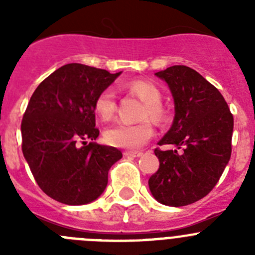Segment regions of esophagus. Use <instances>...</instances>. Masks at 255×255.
Masks as SVG:
<instances>
[{
    "label": "esophagus",
    "mask_w": 255,
    "mask_h": 255,
    "mask_svg": "<svg viewBox=\"0 0 255 255\" xmlns=\"http://www.w3.org/2000/svg\"><path fill=\"white\" fill-rule=\"evenodd\" d=\"M141 154H143L141 152H132V150H126V152H124V155H126V157H134V158L140 157Z\"/></svg>",
    "instance_id": "34e87169"
}]
</instances>
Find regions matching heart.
Instances as JSON below:
<instances>
[{"label":"heart","mask_w":255,"mask_h":255,"mask_svg":"<svg viewBox=\"0 0 255 255\" xmlns=\"http://www.w3.org/2000/svg\"><path fill=\"white\" fill-rule=\"evenodd\" d=\"M126 89L138 97L144 107L140 112L141 119L149 117L154 123H163L167 112L161 105L162 94L153 83L147 80H135L126 85ZM94 111L102 120L112 119L116 112V94L112 88H106L94 101ZM153 135V128L149 121L140 123H117L105 131V139L110 145L125 149H136L147 143Z\"/></svg>","instance_id":"heart-1"}]
</instances>
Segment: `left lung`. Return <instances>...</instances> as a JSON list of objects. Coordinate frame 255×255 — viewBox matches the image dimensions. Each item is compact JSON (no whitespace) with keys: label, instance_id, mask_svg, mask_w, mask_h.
<instances>
[{"label":"left lung","instance_id":"1","mask_svg":"<svg viewBox=\"0 0 255 255\" xmlns=\"http://www.w3.org/2000/svg\"><path fill=\"white\" fill-rule=\"evenodd\" d=\"M155 75L168 84L175 102L171 129L155 148L159 168L149 189L159 203L182 207L206 197L220 180L231 157L234 117L216 87L184 65Z\"/></svg>","mask_w":255,"mask_h":255}]
</instances>
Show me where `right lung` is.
I'll list each match as a JSON object with an SVG mask.
<instances>
[{
	"mask_svg": "<svg viewBox=\"0 0 255 255\" xmlns=\"http://www.w3.org/2000/svg\"><path fill=\"white\" fill-rule=\"evenodd\" d=\"M120 74L67 64L31 96L21 121L22 154L38 186L52 199L80 206L105 191L108 171L123 153L92 141L100 135L94 101Z\"/></svg>",
	"mask_w": 255,
	"mask_h": 255,
	"instance_id": "1",
	"label": "right lung"
}]
</instances>
